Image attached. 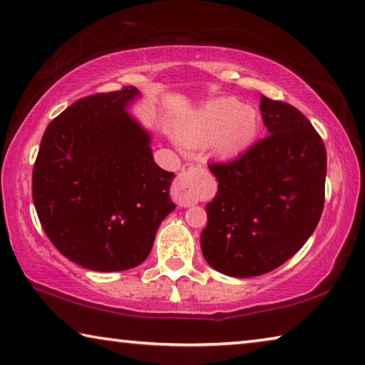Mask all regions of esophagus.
I'll use <instances>...</instances> for the list:
<instances>
[{"label":"esophagus","mask_w":365,"mask_h":365,"mask_svg":"<svg viewBox=\"0 0 365 365\" xmlns=\"http://www.w3.org/2000/svg\"><path fill=\"white\" fill-rule=\"evenodd\" d=\"M172 200L178 206L190 207L206 195V172L197 165L183 169L172 183Z\"/></svg>","instance_id":"1"}]
</instances>
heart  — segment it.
<instances>
[{"instance_id":"obj_1","label":"heart","mask_w":365,"mask_h":365,"mask_svg":"<svg viewBox=\"0 0 365 365\" xmlns=\"http://www.w3.org/2000/svg\"><path fill=\"white\" fill-rule=\"evenodd\" d=\"M257 132V114L235 98H219L202 106L185 123V143L201 146L215 140V148L224 156L245 151Z\"/></svg>"}]
</instances>
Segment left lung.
<instances>
[{
    "label": "left lung",
    "instance_id": "8db88e82",
    "mask_svg": "<svg viewBox=\"0 0 365 365\" xmlns=\"http://www.w3.org/2000/svg\"><path fill=\"white\" fill-rule=\"evenodd\" d=\"M267 137L228 163L209 164L219 182L206 205L201 250L222 274L246 279L280 267L307 242L325 201L327 151L307 117L261 95Z\"/></svg>",
    "mask_w": 365,
    "mask_h": 365
}]
</instances>
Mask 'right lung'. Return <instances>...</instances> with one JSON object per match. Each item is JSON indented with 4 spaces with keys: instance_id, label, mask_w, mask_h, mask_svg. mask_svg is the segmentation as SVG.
<instances>
[{
    "instance_id": "obj_1",
    "label": "right lung",
    "mask_w": 365,
    "mask_h": 365,
    "mask_svg": "<svg viewBox=\"0 0 365 365\" xmlns=\"http://www.w3.org/2000/svg\"><path fill=\"white\" fill-rule=\"evenodd\" d=\"M135 86L80 98L49 122L32 175L34 205L56 250L96 272L140 265L174 211V172L154 163L150 135L125 110Z\"/></svg>"
}]
</instances>
